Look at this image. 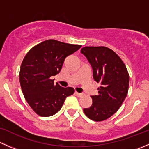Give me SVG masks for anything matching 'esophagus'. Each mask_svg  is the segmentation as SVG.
I'll return each instance as SVG.
<instances>
[{
	"instance_id": "34e87169",
	"label": "esophagus",
	"mask_w": 149,
	"mask_h": 149,
	"mask_svg": "<svg viewBox=\"0 0 149 149\" xmlns=\"http://www.w3.org/2000/svg\"><path fill=\"white\" fill-rule=\"evenodd\" d=\"M75 94H76V95L78 96V97H82V96L83 95V93H77V92H75Z\"/></svg>"
}]
</instances>
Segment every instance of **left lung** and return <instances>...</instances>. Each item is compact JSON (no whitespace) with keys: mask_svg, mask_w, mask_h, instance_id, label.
<instances>
[{"mask_svg":"<svg viewBox=\"0 0 149 149\" xmlns=\"http://www.w3.org/2000/svg\"><path fill=\"white\" fill-rule=\"evenodd\" d=\"M91 64L93 79L100 83L98 95L91 96L93 104L84 109L87 117L102 121L118 111L126 97L129 74L118 55L105 47H85L81 49Z\"/></svg>","mask_w":149,"mask_h":149,"instance_id":"8db88e82","label":"left lung"}]
</instances>
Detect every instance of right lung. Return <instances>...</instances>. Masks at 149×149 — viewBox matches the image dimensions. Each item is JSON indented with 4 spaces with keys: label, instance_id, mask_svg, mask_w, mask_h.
<instances>
[{
    "label": "right lung",
    "instance_id": "right-lung-1",
    "mask_svg": "<svg viewBox=\"0 0 149 149\" xmlns=\"http://www.w3.org/2000/svg\"><path fill=\"white\" fill-rule=\"evenodd\" d=\"M80 47L49 39L26 54L20 70V85L26 100L36 114L42 117L56 114L66 97L74 93L72 87L54 85L52 77L60 72L65 58Z\"/></svg>",
    "mask_w": 149,
    "mask_h": 149
}]
</instances>
